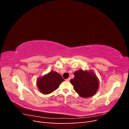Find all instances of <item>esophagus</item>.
I'll use <instances>...</instances> for the list:
<instances>
[{
  "label": "esophagus",
  "instance_id": "34e87169",
  "mask_svg": "<svg viewBox=\"0 0 129 129\" xmlns=\"http://www.w3.org/2000/svg\"><path fill=\"white\" fill-rule=\"evenodd\" d=\"M70 80H71V78L70 77H69V78H68V79L66 80V81H69Z\"/></svg>",
  "mask_w": 129,
  "mask_h": 129
}]
</instances>
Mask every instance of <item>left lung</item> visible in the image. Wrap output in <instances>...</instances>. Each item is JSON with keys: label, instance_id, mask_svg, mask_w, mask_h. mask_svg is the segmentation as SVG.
<instances>
[{"label": "left lung", "instance_id": "obj_1", "mask_svg": "<svg viewBox=\"0 0 129 129\" xmlns=\"http://www.w3.org/2000/svg\"><path fill=\"white\" fill-rule=\"evenodd\" d=\"M75 76L70 82L73 85L75 91L83 98L91 97L98 90L99 80L91 71H83L80 69L74 72Z\"/></svg>", "mask_w": 129, "mask_h": 129}]
</instances>
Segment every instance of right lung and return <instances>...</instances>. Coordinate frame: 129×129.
Here are the masks:
<instances>
[{"label":"right lung","instance_id":"obj_1","mask_svg":"<svg viewBox=\"0 0 129 129\" xmlns=\"http://www.w3.org/2000/svg\"><path fill=\"white\" fill-rule=\"evenodd\" d=\"M64 81L60 74L51 71L44 76L38 78L37 82V87L41 93L47 95L57 89Z\"/></svg>","mask_w":129,"mask_h":129}]
</instances>
